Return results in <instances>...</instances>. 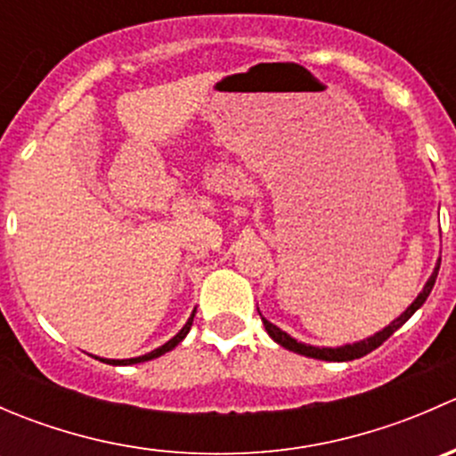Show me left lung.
<instances>
[{
  "mask_svg": "<svg viewBox=\"0 0 456 456\" xmlns=\"http://www.w3.org/2000/svg\"><path fill=\"white\" fill-rule=\"evenodd\" d=\"M439 265H441V260L436 262L435 271H432L430 280H428V282H426L424 291H421L419 296H417V300L412 302V305L408 306V309L403 311V314L399 315L397 320L393 322V324H388V326H386L384 330H379V333H375V335H372V338H369V339H362V342H357V344H346V346H339V348H317V346H306V344L297 342V339H293L291 335H287V333H284V330H280L278 326H275V324H271V322H269V320H265V317H262V324H265L266 333L271 335V339H273V342H278L280 346L289 348V351L297 353V355L314 357V360H326V362H351V360H360V357L369 355L370 351H375V348H379L381 344H384L386 339H388L390 335H393L395 330L399 329V326L406 324V322L411 320V315L415 314V311L419 309L421 305H424L426 297L430 296L432 287H435L436 273H439Z\"/></svg>",
  "mask_w": 456,
  "mask_h": 456,
  "instance_id": "left-lung-1",
  "label": "left lung"
}]
</instances>
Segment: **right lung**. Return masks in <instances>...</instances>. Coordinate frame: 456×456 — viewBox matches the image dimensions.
<instances>
[{
    "instance_id": "1",
    "label": "right lung",
    "mask_w": 456,
    "mask_h": 456,
    "mask_svg": "<svg viewBox=\"0 0 456 456\" xmlns=\"http://www.w3.org/2000/svg\"><path fill=\"white\" fill-rule=\"evenodd\" d=\"M191 322H194V314H191L190 320H187V324L183 326V329H181V333H178V335H174V338L169 339L167 344H163V346H159V348H156V351L147 353V355H141V357H132V360H103V362H108V364H112V366H127V364H141V362H150V360H154V357H160V355H165V353H167V351H172V348L176 346V344H181L183 339H185V335L190 333V329H191Z\"/></svg>"
}]
</instances>
